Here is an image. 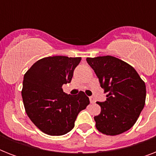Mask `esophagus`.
Masks as SVG:
<instances>
[{
  "mask_svg": "<svg viewBox=\"0 0 156 156\" xmlns=\"http://www.w3.org/2000/svg\"><path fill=\"white\" fill-rule=\"evenodd\" d=\"M89 99H90V101L91 104H94V103H95V100L94 99V97H90Z\"/></svg>",
  "mask_w": 156,
  "mask_h": 156,
  "instance_id": "1",
  "label": "esophagus"
}]
</instances>
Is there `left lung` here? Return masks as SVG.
<instances>
[{
  "instance_id": "obj_1",
  "label": "left lung",
  "mask_w": 156,
  "mask_h": 156,
  "mask_svg": "<svg viewBox=\"0 0 156 156\" xmlns=\"http://www.w3.org/2000/svg\"><path fill=\"white\" fill-rule=\"evenodd\" d=\"M87 63L108 93L104 102H97L101 112L94 117L98 130L117 135L136 123L146 101V85L133 67L115 56L87 57Z\"/></svg>"
}]
</instances>
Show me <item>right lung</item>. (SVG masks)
Listing matches in <instances>:
<instances>
[{"label": "right lung", "mask_w": 156, "mask_h": 156, "mask_svg": "<svg viewBox=\"0 0 156 156\" xmlns=\"http://www.w3.org/2000/svg\"><path fill=\"white\" fill-rule=\"evenodd\" d=\"M81 57L54 56L37 61L23 78L25 111L39 129L46 134H66L74 126L78 114L90 104L83 91L67 95L62 85L72 80Z\"/></svg>", "instance_id": "1"}]
</instances>
